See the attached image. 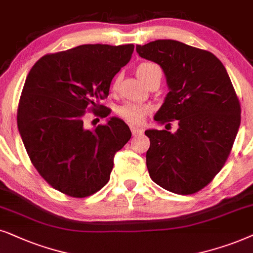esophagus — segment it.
Instances as JSON below:
<instances>
[{
	"mask_svg": "<svg viewBox=\"0 0 253 253\" xmlns=\"http://www.w3.org/2000/svg\"><path fill=\"white\" fill-rule=\"evenodd\" d=\"M130 132H132L134 136H136V135H141V134H142V132H143V129L137 128V127H134V126H130Z\"/></svg>",
	"mask_w": 253,
	"mask_h": 253,
	"instance_id": "1",
	"label": "esophagus"
}]
</instances>
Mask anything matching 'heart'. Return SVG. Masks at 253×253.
<instances>
[{"label": "heart", "instance_id": "1", "mask_svg": "<svg viewBox=\"0 0 253 253\" xmlns=\"http://www.w3.org/2000/svg\"><path fill=\"white\" fill-rule=\"evenodd\" d=\"M157 72H161V68L154 62H142L140 63L136 69L137 76H139L140 80H142L144 83L147 82L148 79H149L153 74ZM119 82H120V76L118 75L112 83L113 90L118 89ZM149 112H150V107L148 105H143V104L133 103V102H127L123 104V105L117 107V113L119 114V117H121L124 120H126L127 123L132 125L142 124L144 120V117H146Z\"/></svg>", "mask_w": 253, "mask_h": 253}]
</instances>
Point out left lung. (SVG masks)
I'll use <instances>...</instances> for the list:
<instances>
[{
    "instance_id": "left-lung-1",
    "label": "left lung",
    "mask_w": 253,
    "mask_h": 253,
    "mask_svg": "<svg viewBox=\"0 0 253 253\" xmlns=\"http://www.w3.org/2000/svg\"><path fill=\"white\" fill-rule=\"evenodd\" d=\"M136 52L161 66L170 89L155 120H177L179 126L176 133L144 132L150 140L149 176L167 191L193 194L207 186L228 160L241 124L236 91L224 66L208 50L155 40L137 45Z\"/></svg>"
}]
</instances>
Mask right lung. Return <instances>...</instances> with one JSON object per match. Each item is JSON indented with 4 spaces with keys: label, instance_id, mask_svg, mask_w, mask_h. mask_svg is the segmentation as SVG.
Segmentation results:
<instances>
[{
    "label": "right lung",
    "instance_id": "add662e5",
    "mask_svg": "<svg viewBox=\"0 0 253 253\" xmlns=\"http://www.w3.org/2000/svg\"><path fill=\"white\" fill-rule=\"evenodd\" d=\"M133 50V43L81 45L46 54L26 77L17 110L18 130L33 167L63 194L85 198L105 186L114 154L132 136L118 118L86 129L83 116L89 111L109 116L99 100L107 98L111 81Z\"/></svg>",
    "mask_w": 253,
    "mask_h": 253
}]
</instances>
